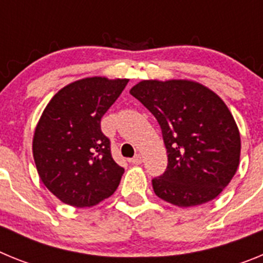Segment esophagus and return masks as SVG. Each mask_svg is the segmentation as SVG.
Returning a JSON list of instances; mask_svg holds the SVG:
<instances>
[{
  "mask_svg": "<svg viewBox=\"0 0 263 263\" xmlns=\"http://www.w3.org/2000/svg\"><path fill=\"white\" fill-rule=\"evenodd\" d=\"M130 162H132L133 164H141L142 163V157H141V154L134 155V157L130 159Z\"/></svg>",
  "mask_w": 263,
  "mask_h": 263,
  "instance_id": "obj_1",
  "label": "esophagus"
}]
</instances>
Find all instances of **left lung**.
<instances>
[{
  "label": "left lung",
  "instance_id": "1",
  "mask_svg": "<svg viewBox=\"0 0 263 263\" xmlns=\"http://www.w3.org/2000/svg\"><path fill=\"white\" fill-rule=\"evenodd\" d=\"M130 95L157 118L168 164L153 179L158 197L176 206L213 200L240 164L241 138L225 103L192 80H142Z\"/></svg>",
  "mask_w": 263,
  "mask_h": 263
}]
</instances>
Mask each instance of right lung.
Listing matches in <instances>:
<instances>
[{
  "mask_svg": "<svg viewBox=\"0 0 263 263\" xmlns=\"http://www.w3.org/2000/svg\"><path fill=\"white\" fill-rule=\"evenodd\" d=\"M129 79L93 76L58 92L45 108L32 138L39 178L64 204L93 206L115 194L125 170L110 154L101 117Z\"/></svg>",
  "mask_w": 263,
  "mask_h": 263,
  "instance_id": "right-lung-1",
  "label": "right lung"
}]
</instances>
